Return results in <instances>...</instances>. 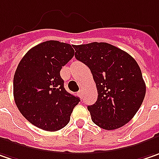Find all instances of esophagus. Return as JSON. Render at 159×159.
Wrapping results in <instances>:
<instances>
[{
    "label": "esophagus",
    "mask_w": 159,
    "mask_h": 159,
    "mask_svg": "<svg viewBox=\"0 0 159 159\" xmlns=\"http://www.w3.org/2000/svg\"><path fill=\"white\" fill-rule=\"evenodd\" d=\"M78 96H79L81 99L83 98V91H79L78 92Z\"/></svg>",
    "instance_id": "1"
}]
</instances>
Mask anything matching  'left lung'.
Masks as SVG:
<instances>
[{
  "mask_svg": "<svg viewBox=\"0 0 159 159\" xmlns=\"http://www.w3.org/2000/svg\"><path fill=\"white\" fill-rule=\"evenodd\" d=\"M75 57L93 74L97 101L87 108L93 122L105 130L122 127L142 104L146 84L135 59L107 43L75 45Z\"/></svg>",
  "mask_w": 159,
  "mask_h": 159,
  "instance_id": "left-lung-1",
  "label": "left lung"
}]
</instances>
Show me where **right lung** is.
I'll return each mask as SVG.
<instances>
[{
  "label": "right lung",
  "mask_w": 159,
  "mask_h": 159,
  "mask_svg": "<svg viewBox=\"0 0 159 159\" xmlns=\"http://www.w3.org/2000/svg\"><path fill=\"white\" fill-rule=\"evenodd\" d=\"M75 55L73 47L47 41L33 47L20 60L14 75L13 95L20 113L32 125L59 131L70 120L80 99L64 88L62 66Z\"/></svg>",
  "instance_id": "right-lung-1"
}]
</instances>
